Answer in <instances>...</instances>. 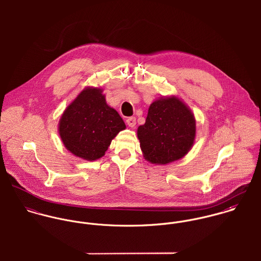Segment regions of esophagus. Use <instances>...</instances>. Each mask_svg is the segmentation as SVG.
<instances>
[{
	"label": "esophagus",
	"instance_id": "esophagus-1",
	"mask_svg": "<svg viewBox=\"0 0 261 261\" xmlns=\"http://www.w3.org/2000/svg\"><path fill=\"white\" fill-rule=\"evenodd\" d=\"M126 123H127V125H128V126L134 127V126L136 125V123H137L136 117H134V116H132V117H127V118H126Z\"/></svg>",
	"mask_w": 261,
	"mask_h": 261
}]
</instances>
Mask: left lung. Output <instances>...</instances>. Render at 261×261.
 <instances>
[{
  "label": "left lung",
  "instance_id": "8db88e82",
  "mask_svg": "<svg viewBox=\"0 0 261 261\" xmlns=\"http://www.w3.org/2000/svg\"><path fill=\"white\" fill-rule=\"evenodd\" d=\"M144 158L150 164L167 165L184 158L196 138V119L176 95L151 102L145 124L138 127Z\"/></svg>",
  "mask_w": 261,
  "mask_h": 261
}]
</instances>
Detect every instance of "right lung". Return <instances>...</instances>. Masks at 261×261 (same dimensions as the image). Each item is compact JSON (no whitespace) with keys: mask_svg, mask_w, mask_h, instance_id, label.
<instances>
[{"mask_svg":"<svg viewBox=\"0 0 261 261\" xmlns=\"http://www.w3.org/2000/svg\"><path fill=\"white\" fill-rule=\"evenodd\" d=\"M125 124L106 100L102 89L85 87L65 109L58 124L64 147L75 156L95 161L105 155Z\"/></svg>","mask_w":261,"mask_h":261,"instance_id":"obj_1","label":"right lung"}]
</instances>
